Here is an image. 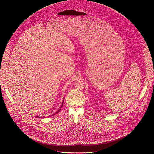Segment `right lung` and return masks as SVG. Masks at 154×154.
<instances>
[{
    "mask_svg": "<svg viewBox=\"0 0 154 154\" xmlns=\"http://www.w3.org/2000/svg\"><path fill=\"white\" fill-rule=\"evenodd\" d=\"M63 102H62V106L60 107V109H59V110H58L57 112L56 113H55V114H54V115H55V114H57V113H58V112H60V109H61V108H62V106H63ZM52 116H53V115H52ZM36 117H38V116H36Z\"/></svg>",
    "mask_w": 154,
    "mask_h": 154,
    "instance_id": "obj_1",
    "label": "right lung"
}]
</instances>
